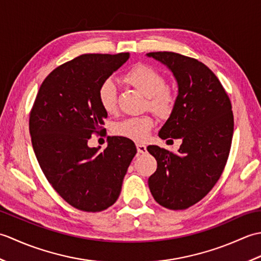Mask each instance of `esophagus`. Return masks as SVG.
Returning a JSON list of instances; mask_svg holds the SVG:
<instances>
[{"mask_svg": "<svg viewBox=\"0 0 261 261\" xmlns=\"http://www.w3.org/2000/svg\"><path fill=\"white\" fill-rule=\"evenodd\" d=\"M137 150L139 153H145L147 151V147L145 145H142V143H137Z\"/></svg>", "mask_w": 261, "mask_h": 261, "instance_id": "obj_1", "label": "esophagus"}]
</instances>
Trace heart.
I'll list each match as a JSON object with an SVG mask.
<instances>
[{"instance_id":"1","label":"heart","mask_w":261,"mask_h":261,"mask_svg":"<svg viewBox=\"0 0 261 261\" xmlns=\"http://www.w3.org/2000/svg\"><path fill=\"white\" fill-rule=\"evenodd\" d=\"M123 81L147 96L148 108L159 118L166 119L173 113L176 95L165 87V79L158 70L147 65H137L124 75ZM97 98L107 113H113L116 108V86L112 80L104 81L98 87ZM154 126L152 116L143 114L122 120L113 126L116 136L134 141H145Z\"/></svg>"}]
</instances>
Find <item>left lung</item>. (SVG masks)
Listing matches in <instances>:
<instances>
[{
	"label": "left lung",
	"mask_w": 261,
	"mask_h": 261,
	"mask_svg": "<svg viewBox=\"0 0 261 261\" xmlns=\"http://www.w3.org/2000/svg\"><path fill=\"white\" fill-rule=\"evenodd\" d=\"M147 56L167 66L178 85L175 109L159 137L182 140L176 153L147 148L157 160L148 185L162 206L185 210L201 201L223 173L233 136L232 105L218 77L197 59L170 51Z\"/></svg>",
	"instance_id": "left-lung-1"
}]
</instances>
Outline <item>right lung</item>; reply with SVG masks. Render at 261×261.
<instances>
[{"mask_svg": "<svg viewBox=\"0 0 261 261\" xmlns=\"http://www.w3.org/2000/svg\"><path fill=\"white\" fill-rule=\"evenodd\" d=\"M130 57L85 54L58 66L39 88L29 119L33 151L46 178L75 208L101 212L118 199L127 167L137 153L134 141L109 137L103 151L87 145L103 131L108 113L98 87Z\"/></svg>", "mask_w": 261, "mask_h": 261, "instance_id": "obj_1", "label": "right lung"}]
</instances>
